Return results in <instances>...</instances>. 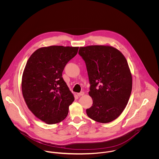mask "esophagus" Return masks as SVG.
I'll list each match as a JSON object with an SVG mask.
<instances>
[{
    "instance_id": "esophagus-1",
    "label": "esophagus",
    "mask_w": 159,
    "mask_h": 159,
    "mask_svg": "<svg viewBox=\"0 0 159 159\" xmlns=\"http://www.w3.org/2000/svg\"><path fill=\"white\" fill-rule=\"evenodd\" d=\"M77 95H78L79 97H81V96H83V95H84V92H81L78 93Z\"/></svg>"
}]
</instances>
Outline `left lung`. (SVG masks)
Listing matches in <instances>:
<instances>
[{"label": "left lung", "instance_id": "left-lung-1", "mask_svg": "<svg viewBox=\"0 0 159 159\" xmlns=\"http://www.w3.org/2000/svg\"><path fill=\"white\" fill-rule=\"evenodd\" d=\"M84 61L93 100L86 113L100 123H108L118 117L128 103L132 77L124 56L110 46L80 47L78 52Z\"/></svg>", "mask_w": 159, "mask_h": 159}]
</instances>
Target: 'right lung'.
I'll list each match as a JSON object with an SVG mask.
<instances>
[{
	"label": "right lung",
	"mask_w": 159,
	"mask_h": 159,
	"mask_svg": "<svg viewBox=\"0 0 159 159\" xmlns=\"http://www.w3.org/2000/svg\"><path fill=\"white\" fill-rule=\"evenodd\" d=\"M79 47L40 48L29 57L23 71L22 92L29 109L48 124L67 116L74 96L64 81L62 71Z\"/></svg>",
	"instance_id": "add662e5"
}]
</instances>
